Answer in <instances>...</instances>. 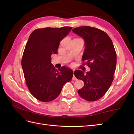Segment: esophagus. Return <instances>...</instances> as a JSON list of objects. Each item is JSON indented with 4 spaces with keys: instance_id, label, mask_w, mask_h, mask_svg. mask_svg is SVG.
Here are the masks:
<instances>
[{
    "instance_id": "1",
    "label": "esophagus",
    "mask_w": 134,
    "mask_h": 134,
    "mask_svg": "<svg viewBox=\"0 0 134 134\" xmlns=\"http://www.w3.org/2000/svg\"><path fill=\"white\" fill-rule=\"evenodd\" d=\"M74 69H73V70H72V71H74ZM72 80H76V77L75 76V75H73V76H72Z\"/></svg>"
}]
</instances>
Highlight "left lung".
I'll use <instances>...</instances> for the list:
<instances>
[{
	"label": "left lung",
	"mask_w": 134,
	"mask_h": 134,
	"mask_svg": "<svg viewBox=\"0 0 134 134\" xmlns=\"http://www.w3.org/2000/svg\"><path fill=\"white\" fill-rule=\"evenodd\" d=\"M72 31L84 40L86 48L82 60L86 61L91 69L86 74L79 70L74 72L77 79L84 83L78 94L90 102L97 100L105 94L114 79L117 62L114 46L108 35L98 28L82 26Z\"/></svg>",
	"instance_id": "left-lung-1"
}]
</instances>
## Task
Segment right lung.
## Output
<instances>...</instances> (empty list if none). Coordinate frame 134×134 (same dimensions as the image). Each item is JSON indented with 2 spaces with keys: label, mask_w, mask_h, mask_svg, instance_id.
I'll list each match as a JSON object with an SVG mask.
<instances>
[{
  "label": "right lung",
  "mask_w": 134,
  "mask_h": 134,
  "mask_svg": "<svg viewBox=\"0 0 134 134\" xmlns=\"http://www.w3.org/2000/svg\"><path fill=\"white\" fill-rule=\"evenodd\" d=\"M71 27L36 29L30 35L24 50L22 66L26 84L37 100L48 102L57 98L73 72L65 66L56 69L51 56L57 54L60 41L69 33Z\"/></svg>",
  "instance_id": "add662e5"
}]
</instances>
